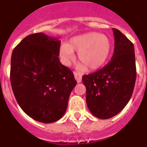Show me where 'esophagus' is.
<instances>
[{"instance_id":"34e87169","label":"esophagus","mask_w":147,"mask_h":147,"mask_svg":"<svg viewBox=\"0 0 147 147\" xmlns=\"http://www.w3.org/2000/svg\"><path fill=\"white\" fill-rule=\"evenodd\" d=\"M74 78H75L76 81L80 83V82H82V74H80V73H77V72H74Z\"/></svg>"}]
</instances>
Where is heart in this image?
<instances>
[{"label":"heart","mask_w":147,"mask_h":147,"mask_svg":"<svg viewBox=\"0 0 147 147\" xmlns=\"http://www.w3.org/2000/svg\"><path fill=\"white\" fill-rule=\"evenodd\" d=\"M112 42L108 35L98 32H87L71 38L67 44L60 47L59 55L62 62L69 65L78 52V62L85 70L91 71L101 68L109 60Z\"/></svg>","instance_id":"b5f03b06"}]
</instances>
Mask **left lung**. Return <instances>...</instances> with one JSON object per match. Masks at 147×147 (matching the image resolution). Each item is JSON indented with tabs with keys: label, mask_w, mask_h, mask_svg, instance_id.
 I'll return each instance as SVG.
<instances>
[{
	"label": "left lung",
	"mask_w": 147,
	"mask_h": 147,
	"mask_svg": "<svg viewBox=\"0 0 147 147\" xmlns=\"http://www.w3.org/2000/svg\"><path fill=\"white\" fill-rule=\"evenodd\" d=\"M112 30L115 49L111 61L101 69L82 77L88 109L102 119L112 118L124 109L136 80L134 45L120 31Z\"/></svg>",
	"instance_id": "1"
}]
</instances>
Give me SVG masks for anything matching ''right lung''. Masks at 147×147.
<instances>
[{"mask_svg":"<svg viewBox=\"0 0 147 147\" xmlns=\"http://www.w3.org/2000/svg\"><path fill=\"white\" fill-rule=\"evenodd\" d=\"M60 45L59 39L39 32L25 37L12 54L10 81L16 101L41 123L62 118L77 84L73 72L60 62Z\"/></svg>","mask_w":147,"mask_h":147,"instance_id":"right-lung-1","label":"right lung"}]
</instances>
